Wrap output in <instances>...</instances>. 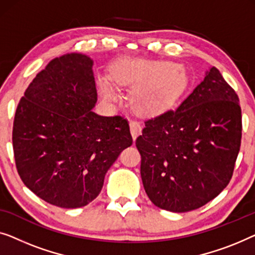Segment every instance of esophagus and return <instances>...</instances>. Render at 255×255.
<instances>
[{
    "mask_svg": "<svg viewBox=\"0 0 255 255\" xmlns=\"http://www.w3.org/2000/svg\"><path fill=\"white\" fill-rule=\"evenodd\" d=\"M129 127H130V132H131L132 139H136V137H137V136L141 134V131H142L141 124L137 123V121H131V123L129 124Z\"/></svg>",
    "mask_w": 255,
    "mask_h": 255,
    "instance_id": "1",
    "label": "esophagus"
}]
</instances>
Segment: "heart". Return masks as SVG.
Segmentation results:
<instances>
[{
	"label": "heart",
	"instance_id": "heart-1",
	"mask_svg": "<svg viewBox=\"0 0 255 255\" xmlns=\"http://www.w3.org/2000/svg\"><path fill=\"white\" fill-rule=\"evenodd\" d=\"M114 81L118 83L141 82L132 91L131 99L135 109L145 113L162 112L166 109L180 90L181 84L180 74L170 66L143 61L128 63ZM99 87L104 98L110 102L114 100L116 95L105 80L99 82Z\"/></svg>",
	"mask_w": 255,
	"mask_h": 255
}]
</instances>
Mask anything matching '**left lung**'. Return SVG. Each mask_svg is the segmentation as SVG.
Instances as JSON below:
<instances>
[{
	"label": "left lung",
	"mask_w": 255,
	"mask_h": 255,
	"mask_svg": "<svg viewBox=\"0 0 255 255\" xmlns=\"http://www.w3.org/2000/svg\"><path fill=\"white\" fill-rule=\"evenodd\" d=\"M136 138L143 187L160 209L204 206L230 182L242 142V109L217 68L177 110L144 121Z\"/></svg>",
	"instance_id": "left-lung-1"
}]
</instances>
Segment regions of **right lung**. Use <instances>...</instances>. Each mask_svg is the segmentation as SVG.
<instances>
[{"label":"right lung","mask_w":255,"mask_h":255,"mask_svg":"<svg viewBox=\"0 0 255 255\" xmlns=\"http://www.w3.org/2000/svg\"><path fill=\"white\" fill-rule=\"evenodd\" d=\"M92 64L78 53L53 59L27 87L13 120L21 181L46 202L67 209L98 196L106 172L132 143L127 119L92 112Z\"/></svg>","instance_id":"obj_1"}]
</instances>
